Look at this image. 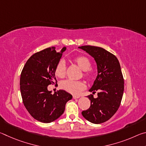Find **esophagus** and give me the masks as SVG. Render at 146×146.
Masks as SVG:
<instances>
[{
    "label": "esophagus",
    "mask_w": 146,
    "mask_h": 146,
    "mask_svg": "<svg viewBox=\"0 0 146 146\" xmlns=\"http://www.w3.org/2000/svg\"><path fill=\"white\" fill-rule=\"evenodd\" d=\"M80 97V96H73V99H76V98H79Z\"/></svg>",
    "instance_id": "1"
}]
</instances>
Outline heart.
<instances>
[{
    "instance_id": "obj_1",
    "label": "heart",
    "mask_w": 146,
    "mask_h": 146,
    "mask_svg": "<svg viewBox=\"0 0 146 146\" xmlns=\"http://www.w3.org/2000/svg\"><path fill=\"white\" fill-rule=\"evenodd\" d=\"M73 62L81 70L84 71V76L87 78L91 76L90 71L91 63L90 59L85 56H78L74 58ZM66 67L64 62L61 60L58 62L55 68V75L58 78H64L66 75ZM60 87L64 91H67L73 95H77L85 88V84L81 81H72L66 80L60 83Z\"/></svg>"
}]
</instances>
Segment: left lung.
<instances>
[{
  "label": "left lung",
  "mask_w": 146,
  "mask_h": 146,
  "mask_svg": "<svg viewBox=\"0 0 146 146\" xmlns=\"http://www.w3.org/2000/svg\"><path fill=\"white\" fill-rule=\"evenodd\" d=\"M88 53L95 60L97 76L89 91H98V97H88L91 100L88 110L82 115L91 123H101L110 119L117 112L122 100L124 81L119 61L113 54L100 47L82 46L78 47Z\"/></svg>",
  "instance_id": "obj_1"
}]
</instances>
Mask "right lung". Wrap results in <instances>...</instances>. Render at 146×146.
<instances>
[{"label":"right lung","mask_w":146,"mask_h":146,"mask_svg":"<svg viewBox=\"0 0 146 146\" xmlns=\"http://www.w3.org/2000/svg\"><path fill=\"white\" fill-rule=\"evenodd\" d=\"M55 47L46 48L33 54L22 71L20 88L24 105L35 119L50 123L63 114L66 104L73 96L63 90L54 92L48 86L55 84L56 66L66 50L64 46L56 52Z\"/></svg>","instance_id":"right-lung-1"}]
</instances>
